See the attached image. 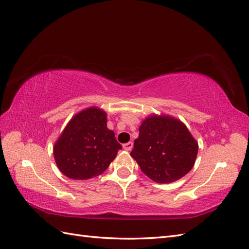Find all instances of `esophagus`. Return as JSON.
<instances>
[{"label":"esophagus","mask_w":249,"mask_h":249,"mask_svg":"<svg viewBox=\"0 0 249 249\" xmlns=\"http://www.w3.org/2000/svg\"><path fill=\"white\" fill-rule=\"evenodd\" d=\"M132 147H133V143H132V142H128V143H126V144H124V145H123V148L125 149L126 151H129V150H131Z\"/></svg>","instance_id":"1"}]
</instances>
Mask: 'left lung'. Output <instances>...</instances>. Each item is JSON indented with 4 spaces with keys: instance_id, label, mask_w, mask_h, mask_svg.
<instances>
[{
    "instance_id": "1",
    "label": "left lung",
    "mask_w": 249,
    "mask_h": 249,
    "mask_svg": "<svg viewBox=\"0 0 249 249\" xmlns=\"http://www.w3.org/2000/svg\"><path fill=\"white\" fill-rule=\"evenodd\" d=\"M139 130L130 155L153 181H176L194 167L198 143L180 120L168 115H150Z\"/></svg>"
}]
</instances>
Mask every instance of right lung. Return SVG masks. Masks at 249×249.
Listing matches in <instances>:
<instances>
[{
  "instance_id": "right-lung-1",
  "label": "right lung",
  "mask_w": 249,
  "mask_h": 249,
  "mask_svg": "<svg viewBox=\"0 0 249 249\" xmlns=\"http://www.w3.org/2000/svg\"><path fill=\"white\" fill-rule=\"evenodd\" d=\"M106 123V112L96 106L79 111L70 120L53 147L55 162L62 174L87 180L108 168L122 146Z\"/></svg>"
}]
</instances>
